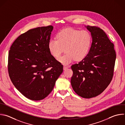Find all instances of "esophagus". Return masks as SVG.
Listing matches in <instances>:
<instances>
[{
    "label": "esophagus",
    "mask_w": 125,
    "mask_h": 125,
    "mask_svg": "<svg viewBox=\"0 0 125 125\" xmlns=\"http://www.w3.org/2000/svg\"><path fill=\"white\" fill-rule=\"evenodd\" d=\"M67 69H68V67H67L65 66L63 67V70H66Z\"/></svg>",
    "instance_id": "esophagus-1"
}]
</instances>
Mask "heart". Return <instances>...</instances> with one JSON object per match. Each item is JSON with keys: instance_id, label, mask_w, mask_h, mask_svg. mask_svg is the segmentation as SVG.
<instances>
[{"instance_id": "obj_1", "label": "heart", "mask_w": 125, "mask_h": 125, "mask_svg": "<svg viewBox=\"0 0 125 125\" xmlns=\"http://www.w3.org/2000/svg\"><path fill=\"white\" fill-rule=\"evenodd\" d=\"M56 39H51L48 48L50 53L58 58L66 51V53L58 60L62 64L68 65L75 59H83L89 51L92 37L87 30H79L69 28L58 32Z\"/></svg>"}]
</instances>
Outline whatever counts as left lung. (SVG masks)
Segmentation results:
<instances>
[{
    "label": "left lung",
    "instance_id": "8db88e82",
    "mask_svg": "<svg viewBox=\"0 0 125 125\" xmlns=\"http://www.w3.org/2000/svg\"><path fill=\"white\" fill-rule=\"evenodd\" d=\"M86 27L91 33V47L85 58L71 66L73 74L71 83L78 96L89 99L101 94L110 84L116 55L114 44L100 27Z\"/></svg>",
    "mask_w": 125,
    "mask_h": 125
}]
</instances>
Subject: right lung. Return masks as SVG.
Here are the masks:
<instances>
[{
  "label": "right lung",
  "instance_id": "obj_1",
  "mask_svg": "<svg viewBox=\"0 0 125 125\" xmlns=\"http://www.w3.org/2000/svg\"><path fill=\"white\" fill-rule=\"evenodd\" d=\"M52 25L31 29L10 47L8 70L15 87L26 98L40 101L52 91L63 66L50 53Z\"/></svg>",
  "mask_w": 125,
  "mask_h": 125
}]
</instances>
